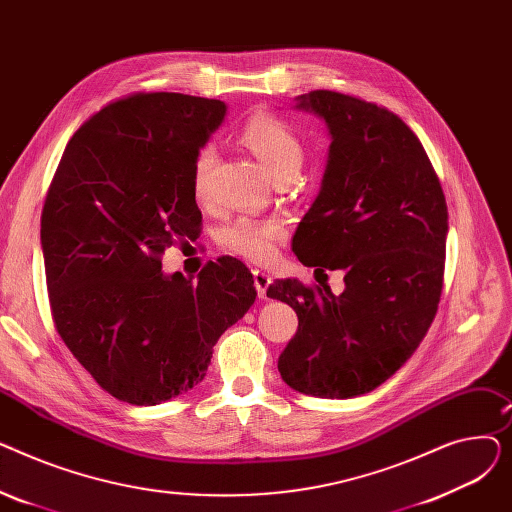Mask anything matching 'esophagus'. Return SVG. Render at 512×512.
Wrapping results in <instances>:
<instances>
[{
    "mask_svg": "<svg viewBox=\"0 0 512 512\" xmlns=\"http://www.w3.org/2000/svg\"><path fill=\"white\" fill-rule=\"evenodd\" d=\"M253 282H255L259 299H267V288L272 284V276L263 270H253Z\"/></svg>",
    "mask_w": 512,
    "mask_h": 512,
    "instance_id": "1",
    "label": "esophagus"
}]
</instances>
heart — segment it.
I'll use <instances>...</instances> for the list:
<instances>
[{
	"label": "heart",
	"mask_w": 512,
	"mask_h": 512,
	"mask_svg": "<svg viewBox=\"0 0 512 512\" xmlns=\"http://www.w3.org/2000/svg\"><path fill=\"white\" fill-rule=\"evenodd\" d=\"M240 143L245 145L274 180L286 182L297 176L305 161V145L292 126L270 114L257 112L240 128ZM215 161L213 145H201L191 161V188L197 201H205L209 193V174ZM284 236L280 220H259L242 215L226 224L218 238L220 245L245 259L263 263L276 253L278 240Z\"/></svg>",
	"instance_id": "heart-1"
}]
</instances>
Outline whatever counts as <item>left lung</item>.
I'll list each match as a JSON object with an SVG mask.
<instances>
[{"mask_svg":"<svg viewBox=\"0 0 512 512\" xmlns=\"http://www.w3.org/2000/svg\"><path fill=\"white\" fill-rule=\"evenodd\" d=\"M297 107L326 120L332 145L292 251L315 274L342 270L344 290L270 284L267 297L299 317L278 371L297 392L353 398L392 378L432 326L448 207L417 134L386 107L336 91L301 95Z\"/></svg>","mask_w":512,"mask_h":512,"instance_id":"8db88e82","label":"left lung"}]
</instances>
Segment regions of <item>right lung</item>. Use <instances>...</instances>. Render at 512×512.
<instances>
[{"instance_id": "obj_1", "label": "right lung", "mask_w": 512, "mask_h": 512, "mask_svg": "<svg viewBox=\"0 0 512 512\" xmlns=\"http://www.w3.org/2000/svg\"><path fill=\"white\" fill-rule=\"evenodd\" d=\"M226 103L130 93L68 141L41 213L53 324L74 359L114 398L159 405L197 386L218 338L249 311V267L209 261L197 282L164 276L161 255L195 238L191 161Z\"/></svg>"}]
</instances>
